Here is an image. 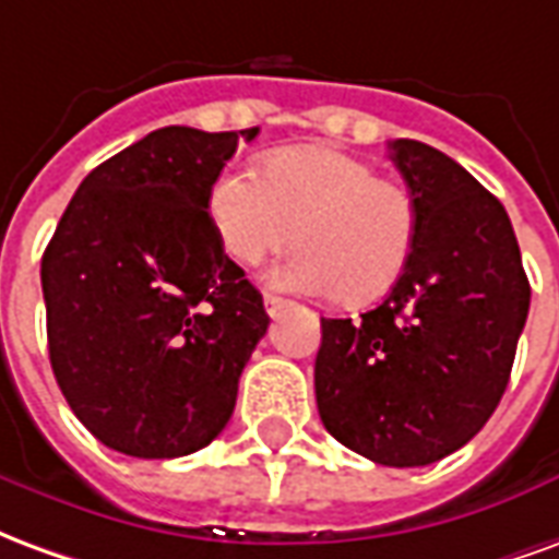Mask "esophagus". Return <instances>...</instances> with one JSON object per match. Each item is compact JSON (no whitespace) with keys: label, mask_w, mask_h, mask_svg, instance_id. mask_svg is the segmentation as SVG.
Here are the masks:
<instances>
[{"label":"esophagus","mask_w":559,"mask_h":559,"mask_svg":"<svg viewBox=\"0 0 559 559\" xmlns=\"http://www.w3.org/2000/svg\"><path fill=\"white\" fill-rule=\"evenodd\" d=\"M263 302H266V311H269V317H278L281 311H284V308H287V299H281V296H275V293H266V296H263Z\"/></svg>","instance_id":"34e87169"}]
</instances>
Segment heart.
Masks as SVG:
<instances>
[{
	"label": "heart",
	"mask_w": 559,
	"mask_h": 559,
	"mask_svg": "<svg viewBox=\"0 0 559 559\" xmlns=\"http://www.w3.org/2000/svg\"><path fill=\"white\" fill-rule=\"evenodd\" d=\"M209 218L239 263L299 242L269 272L275 287L344 302L380 299L407 272L419 242V209L395 179L329 146L272 152L260 179L221 173L209 188Z\"/></svg>",
	"instance_id": "1"
}]
</instances>
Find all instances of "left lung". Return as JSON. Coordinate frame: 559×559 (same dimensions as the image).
Wrapping results in <instances>:
<instances>
[{
    "mask_svg": "<svg viewBox=\"0 0 559 559\" xmlns=\"http://www.w3.org/2000/svg\"><path fill=\"white\" fill-rule=\"evenodd\" d=\"M389 148L419 209V242L386 302L362 320H320L314 392L338 443L383 467H425L497 411L530 281L491 191L428 143Z\"/></svg>",
    "mask_w": 559,
    "mask_h": 559,
    "instance_id": "left-lung-1",
    "label": "left lung"
}]
</instances>
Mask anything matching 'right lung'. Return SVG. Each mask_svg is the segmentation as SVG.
<instances>
[{"label":"right lung","mask_w":559,"mask_h":559,"mask_svg":"<svg viewBox=\"0 0 559 559\" xmlns=\"http://www.w3.org/2000/svg\"><path fill=\"white\" fill-rule=\"evenodd\" d=\"M248 131L170 126L80 182L41 257L56 383L104 445L179 457L230 421L266 335L263 296L224 254L209 188Z\"/></svg>","instance_id":"add662e5"}]
</instances>
